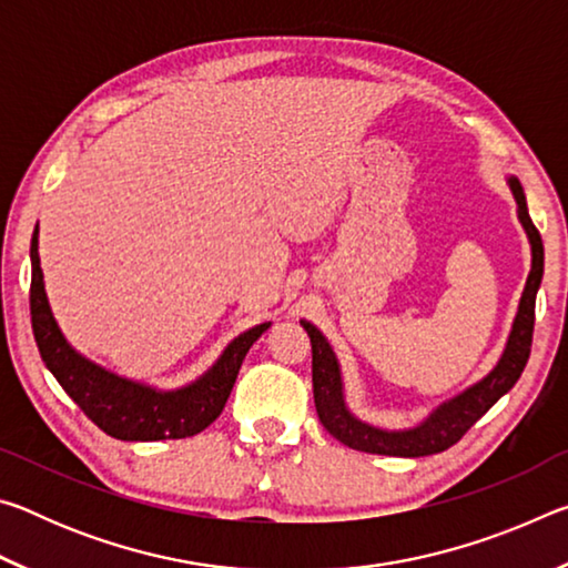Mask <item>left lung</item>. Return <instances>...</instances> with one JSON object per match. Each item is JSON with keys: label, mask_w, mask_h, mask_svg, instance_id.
<instances>
[{"label": "left lung", "mask_w": 568, "mask_h": 568, "mask_svg": "<svg viewBox=\"0 0 568 568\" xmlns=\"http://www.w3.org/2000/svg\"><path fill=\"white\" fill-rule=\"evenodd\" d=\"M508 187H511L516 205H518V220L531 243V273L526 277V287L518 303V313L508 333L506 348L501 358L494 365V371L486 378H480L474 386L458 393L456 398L428 413L418 426L406 430H386L376 428L371 423L355 418L345 406L343 396V378L341 365L331 343L325 335L315 328L313 323L301 321L303 328L311 335L313 345V398L315 410L325 426V430L333 438H338L353 450H365V454H381V456H400V458H418L440 454V450L450 448L464 438L466 430L484 416V413L494 406V403L506 396L508 390L516 386L526 368L528 353H531V335H534V307H536V293L544 277V243L538 235L536 225L531 223L526 207V195L518 178H508Z\"/></svg>", "instance_id": "8db88e82"}]
</instances>
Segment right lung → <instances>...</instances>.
<instances>
[{
  "label": "right lung",
  "instance_id": "1",
  "mask_svg": "<svg viewBox=\"0 0 568 568\" xmlns=\"http://www.w3.org/2000/svg\"><path fill=\"white\" fill-rule=\"evenodd\" d=\"M37 233L32 235V287L30 311L37 348L57 383L77 406L84 410L94 426L120 440H168L187 438L205 430L223 413L230 390L235 386L237 371L245 355L271 323L240 333L227 345L213 368L195 383L178 390H158L145 383L122 378L104 371L77 353L57 325L44 293V275L37 253Z\"/></svg>",
  "mask_w": 568,
  "mask_h": 568
}]
</instances>
